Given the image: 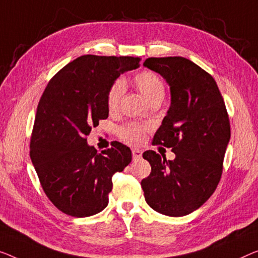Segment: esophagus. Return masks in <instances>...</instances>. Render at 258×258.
I'll return each mask as SVG.
<instances>
[{
  "label": "esophagus",
  "instance_id": "1",
  "mask_svg": "<svg viewBox=\"0 0 258 258\" xmlns=\"http://www.w3.org/2000/svg\"><path fill=\"white\" fill-rule=\"evenodd\" d=\"M132 155H133V159H140L142 155V151H140V149H138V148H133Z\"/></svg>",
  "mask_w": 258,
  "mask_h": 258
}]
</instances>
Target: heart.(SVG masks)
Returning <instances> with one entry per match:
<instances>
[{
	"instance_id": "b5f03b06",
	"label": "heart",
	"mask_w": 258,
	"mask_h": 258,
	"mask_svg": "<svg viewBox=\"0 0 258 258\" xmlns=\"http://www.w3.org/2000/svg\"><path fill=\"white\" fill-rule=\"evenodd\" d=\"M133 82L140 90L142 95L148 99L152 104H160L166 96V86L162 79L155 73L145 71L134 76ZM125 92L124 81L118 79L111 84L106 95V106L110 112H114L120 105L121 98ZM148 126L139 122H128L118 128V136L122 141L131 145H138L144 140L145 132Z\"/></svg>"
}]
</instances>
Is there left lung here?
Segmentation results:
<instances>
[{"label":"left lung","mask_w":258,"mask_h":258,"mask_svg":"<svg viewBox=\"0 0 258 258\" xmlns=\"http://www.w3.org/2000/svg\"><path fill=\"white\" fill-rule=\"evenodd\" d=\"M144 66L170 87L171 104L153 142L171 148L176 157L142 154L152 172L141 186L154 211L183 217L199 209L220 182L230 139L228 113L214 79L189 59L148 57Z\"/></svg>","instance_id":"obj_1"}]
</instances>
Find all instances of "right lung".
<instances>
[{"mask_svg": "<svg viewBox=\"0 0 258 258\" xmlns=\"http://www.w3.org/2000/svg\"><path fill=\"white\" fill-rule=\"evenodd\" d=\"M140 57L82 55L53 76L37 107L30 157L43 190L56 209L76 218L105 209L112 176L132 161L120 142L97 153L87 144L91 128L109 116L107 90Z\"/></svg>", "mask_w": 258, "mask_h": 258, "instance_id": "1", "label": "right lung"}]
</instances>
